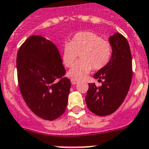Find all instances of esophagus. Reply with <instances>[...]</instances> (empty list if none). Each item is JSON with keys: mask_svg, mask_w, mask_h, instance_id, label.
Segmentation results:
<instances>
[{"mask_svg": "<svg viewBox=\"0 0 149 149\" xmlns=\"http://www.w3.org/2000/svg\"><path fill=\"white\" fill-rule=\"evenodd\" d=\"M71 84H77V83H78V81L73 80V79H71Z\"/></svg>", "mask_w": 149, "mask_h": 149, "instance_id": "1", "label": "esophagus"}]
</instances>
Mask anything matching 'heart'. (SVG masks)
Here are the masks:
<instances>
[{
    "instance_id": "obj_1",
    "label": "heart",
    "mask_w": 149,
    "mask_h": 149,
    "mask_svg": "<svg viewBox=\"0 0 149 149\" xmlns=\"http://www.w3.org/2000/svg\"><path fill=\"white\" fill-rule=\"evenodd\" d=\"M111 54V44L99 35L91 31L79 32L64 45L62 61L66 67L71 68L79 55L81 60L68 72V76L73 80L80 81L86 78L91 68L99 70L105 67Z\"/></svg>"
}]
</instances>
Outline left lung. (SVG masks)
<instances>
[{
    "label": "left lung",
    "mask_w": 149,
    "mask_h": 149,
    "mask_svg": "<svg viewBox=\"0 0 149 149\" xmlns=\"http://www.w3.org/2000/svg\"><path fill=\"white\" fill-rule=\"evenodd\" d=\"M109 43L112 47L111 58L105 67L94 74L95 79L102 82V86L89 84L85 97L89 110L99 116L111 115L119 108L132 78V59L127 39L115 33L109 38Z\"/></svg>",
    "instance_id": "left-lung-1"
}]
</instances>
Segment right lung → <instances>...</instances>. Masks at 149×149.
I'll return each instance as SVG.
<instances>
[{"label": "right lung", "instance_id": "obj_1", "mask_svg": "<svg viewBox=\"0 0 149 149\" xmlns=\"http://www.w3.org/2000/svg\"><path fill=\"white\" fill-rule=\"evenodd\" d=\"M19 88L28 108L42 119L58 118L67 108L71 88L58 47L52 41L32 35L17 54Z\"/></svg>", "mask_w": 149, "mask_h": 149}]
</instances>
